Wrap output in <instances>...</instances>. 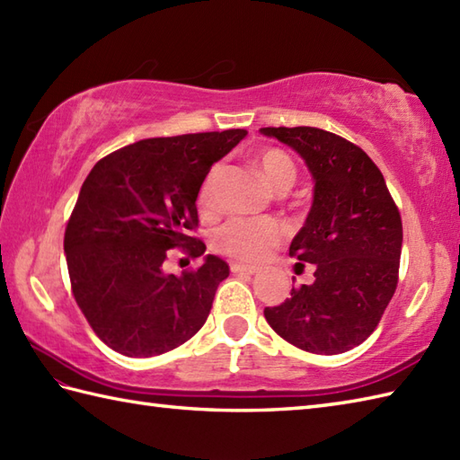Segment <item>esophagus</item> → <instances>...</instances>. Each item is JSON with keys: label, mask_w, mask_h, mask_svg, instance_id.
Returning <instances> with one entry per match:
<instances>
[{"label": "esophagus", "mask_w": 460, "mask_h": 460, "mask_svg": "<svg viewBox=\"0 0 460 460\" xmlns=\"http://www.w3.org/2000/svg\"><path fill=\"white\" fill-rule=\"evenodd\" d=\"M231 272H235V275H255L259 269L251 265H241V262H231Z\"/></svg>", "instance_id": "1"}]
</instances>
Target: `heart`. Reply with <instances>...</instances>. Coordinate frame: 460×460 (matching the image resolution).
<instances>
[{
	"label": "heart",
	"mask_w": 460,
	"mask_h": 460,
	"mask_svg": "<svg viewBox=\"0 0 460 460\" xmlns=\"http://www.w3.org/2000/svg\"><path fill=\"white\" fill-rule=\"evenodd\" d=\"M257 168L262 178L277 193L288 191L296 180V165L290 155L280 150H265L259 154ZM219 168H213L205 178L199 190V205L209 209L213 185L217 180ZM285 225L277 219L262 217H231L213 233V245L223 255H229L239 261H261L269 255V251L279 245L285 237Z\"/></svg>",
	"instance_id": "b5f03b06"
}]
</instances>
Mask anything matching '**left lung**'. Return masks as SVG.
<instances>
[{
    "instance_id": "left-lung-1",
    "label": "left lung",
    "mask_w": 460,
    "mask_h": 460,
    "mask_svg": "<svg viewBox=\"0 0 460 460\" xmlns=\"http://www.w3.org/2000/svg\"><path fill=\"white\" fill-rule=\"evenodd\" d=\"M295 150L314 181L312 205L288 252L316 267L265 318L280 338L312 354L359 346L392 300L402 257V217L369 155L340 136L296 126L261 128Z\"/></svg>"
}]
</instances>
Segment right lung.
I'll use <instances>...</instances> for the list:
<instances>
[{
	"label": "right lung",
	"mask_w": 460,
	"mask_h": 460,
	"mask_svg": "<svg viewBox=\"0 0 460 460\" xmlns=\"http://www.w3.org/2000/svg\"><path fill=\"white\" fill-rule=\"evenodd\" d=\"M245 130L146 138L106 155L81 188L65 231L76 305L106 346L128 358L160 356L205 324L229 265L205 255L199 269L170 275L168 251L201 257L188 235L198 227V195L211 165Z\"/></svg>",
	"instance_id": "right-lung-1"
}]
</instances>
